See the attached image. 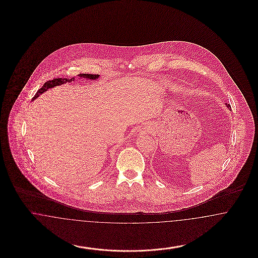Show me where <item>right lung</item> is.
I'll list each match as a JSON object with an SVG mask.
<instances>
[{"mask_svg":"<svg viewBox=\"0 0 258 258\" xmlns=\"http://www.w3.org/2000/svg\"><path fill=\"white\" fill-rule=\"evenodd\" d=\"M80 77H83V78H88V79H97L98 78V74H78ZM74 77H73L72 79H69V78H55L53 80H49L47 82H45L43 84V86L41 87L36 94V96L33 98V99L37 98L39 95H41L42 93H44L45 91H47L49 88H53L55 86H59L61 84H64V83H68V82H72L74 81Z\"/></svg>","mask_w":258,"mask_h":258,"instance_id":"right-lung-1","label":"right lung"}]
</instances>
